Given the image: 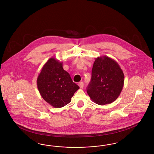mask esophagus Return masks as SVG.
Segmentation results:
<instances>
[{"label": "esophagus", "mask_w": 154, "mask_h": 154, "mask_svg": "<svg viewBox=\"0 0 154 154\" xmlns=\"http://www.w3.org/2000/svg\"><path fill=\"white\" fill-rule=\"evenodd\" d=\"M79 88L81 89V88H82L83 87H84V83H83V82H80L79 83Z\"/></svg>", "instance_id": "1"}]
</instances>
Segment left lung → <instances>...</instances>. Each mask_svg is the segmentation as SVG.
<instances>
[{
    "label": "left lung",
    "instance_id": "1",
    "mask_svg": "<svg viewBox=\"0 0 154 154\" xmlns=\"http://www.w3.org/2000/svg\"><path fill=\"white\" fill-rule=\"evenodd\" d=\"M124 84V75L116 61L108 56L98 57L94 63L87 93L94 102L105 105L116 100Z\"/></svg>",
    "mask_w": 154,
    "mask_h": 154
}]
</instances>
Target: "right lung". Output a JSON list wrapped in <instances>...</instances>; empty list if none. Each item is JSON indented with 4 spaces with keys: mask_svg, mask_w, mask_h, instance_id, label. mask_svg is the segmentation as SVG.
I'll return each instance as SVG.
<instances>
[{
    "mask_svg": "<svg viewBox=\"0 0 154 154\" xmlns=\"http://www.w3.org/2000/svg\"><path fill=\"white\" fill-rule=\"evenodd\" d=\"M37 84L43 99L54 108L65 106L71 101L79 86L63 68V62L51 57L42 67Z\"/></svg>",
    "mask_w": 154,
    "mask_h": 154,
    "instance_id": "obj_1",
    "label": "right lung"
}]
</instances>
